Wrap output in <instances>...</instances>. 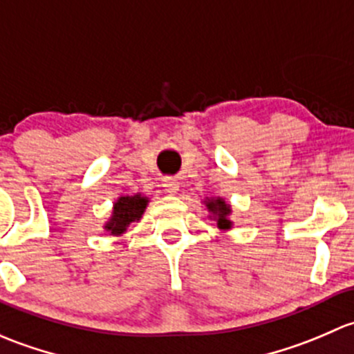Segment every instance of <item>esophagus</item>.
<instances>
[{
	"instance_id": "1",
	"label": "esophagus",
	"mask_w": 354,
	"mask_h": 354,
	"mask_svg": "<svg viewBox=\"0 0 354 354\" xmlns=\"http://www.w3.org/2000/svg\"><path fill=\"white\" fill-rule=\"evenodd\" d=\"M178 187H180V185H178L177 178H172V177L163 178V189H165V192H169V194H177Z\"/></svg>"
}]
</instances>
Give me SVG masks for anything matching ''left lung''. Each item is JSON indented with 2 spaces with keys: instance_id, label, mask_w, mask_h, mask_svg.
I'll use <instances>...</instances> for the list:
<instances>
[{
  "instance_id": "1",
  "label": "left lung",
  "mask_w": 354,
  "mask_h": 354,
  "mask_svg": "<svg viewBox=\"0 0 354 354\" xmlns=\"http://www.w3.org/2000/svg\"><path fill=\"white\" fill-rule=\"evenodd\" d=\"M203 204L207 209V218L213 221H216V227L221 232H228L233 228V221L230 220L232 216V204L225 201L220 196H211V198H204Z\"/></svg>"
}]
</instances>
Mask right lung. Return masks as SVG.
<instances>
[{
    "label": "right lung",
    "mask_w": 354,
    "mask_h": 354,
    "mask_svg": "<svg viewBox=\"0 0 354 354\" xmlns=\"http://www.w3.org/2000/svg\"><path fill=\"white\" fill-rule=\"evenodd\" d=\"M148 203H150V198L141 192H136L133 196H119L112 206L111 216L104 223V232L112 236L124 235L131 223L143 218Z\"/></svg>",
    "instance_id": "1"
}]
</instances>
